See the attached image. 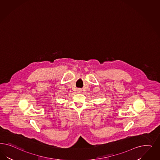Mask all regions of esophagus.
I'll return each instance as SVG.
<instances>
[{
    "instance_id": "1",
    "label": "esophagus",
    "mask_w": 160,
    "mask_h": 160,
    "mask_svg": "<svg viewBox=\"0 0 160 160\" xmlns=\"http://www.w3.org/2000/svg\"><path fill=\"white\" fill-rule=\"evenodd\" d=\"M82 92V90L81 88H78L77 89V92L78 93H80V92Z\"/></svg>"
}]
</instances>
